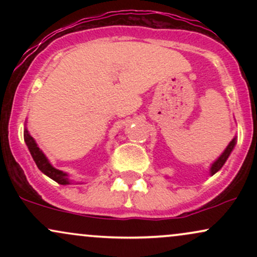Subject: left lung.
Returning a JSON list of instances; mask_svg holds the SVG:
<instances>
[{
    "label": "left lung",
    "instance_id": "8db88e82",
    "mask_svg": "<svg viewBox=\"0 0 257 257\" xmlns=\"http://www.w3.org/2000/svg\"><path fill=\"white\" fill-rule=\"evenodd\" d=\"M234 145H235V138H233V140L231 141V143H229V145L227 146L225 152H223L222 155H221L220 157L217 158V161L214 162V164L211 166V168H210L211 175H214L215 173L219 172L221 168H222L223 164H225V162L227 161V158H228V156L231 155V152H232V150H233V147H234Z\"/></svg>",
    "mask_w": 257,
    "mask_h": 257
}]
</instances>
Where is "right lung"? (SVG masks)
<instances>
[{
    "label": "right lung",
    "mask_w": 257,
    "mask_h": 257,
    "mask_svg": "<svg viewBox=\"0 0 257 257\" xmlns=\"http://www.w3.org/2000/svg\"><path fill=\"white\" fill-rule=\"evenodd\" d=\"M24 140L26 145L29 147V151H30L32 158H34L35 163H36V166L38 167V169H40L41 172L46 174L47 176H49V178L54 180V181H57L58 184L60 185L70 184L69 178H67L66 174L61 172V170L55 169L54 167H52V164L49 163L48 159H47L46 156L43 155V152L41 151L40 147L37 146L36 141H35L34 138L29 134L28 129H25L24 131Z\"/></svg>",
    "instance_id": "right-lung-1"
}]
</instances>
